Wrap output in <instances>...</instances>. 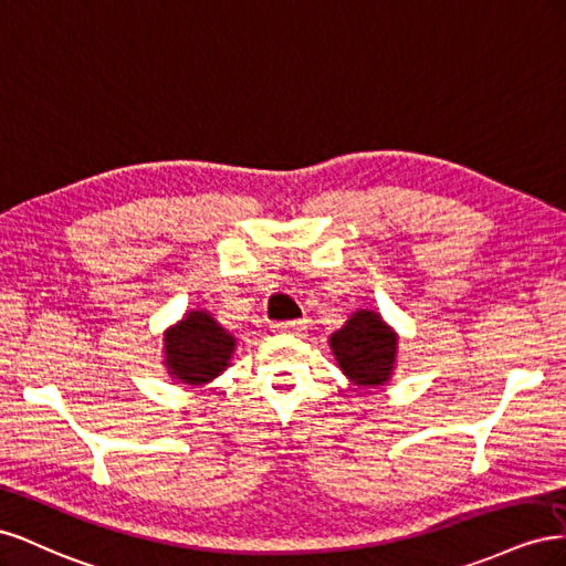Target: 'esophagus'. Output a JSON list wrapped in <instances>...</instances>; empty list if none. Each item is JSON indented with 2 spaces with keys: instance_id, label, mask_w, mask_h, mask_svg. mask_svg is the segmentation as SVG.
<instances>
[{
  "instance_id": "34e87169",
  "label": "esophagus",
  "mask_w": 566,
  "mask_h": 566,
  "mask_svg": "<svg viewBox=\"0 0 566 566\" xmlns=\"http://www.w3.org/2000/svg\"><path fill=\"white\" fill-rule=\"evenodd\" d=\"M305 325L308 322L305 319H292V322H277V325H272V329L277 334H292V336H298L305 332Z\"/></svg>"
}]
</instances>
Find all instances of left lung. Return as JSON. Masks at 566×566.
<instances>
[{
  "label": "left lung",
  "mask_w": 566,
  "mask_h": 566,
  "mask_svg": "<svg viewBox=\"0 0 566 566\" xmlns=\"http://www.w3.org/2000/svg\"><path fill=\"white\" fill-rule=\"evenodd\" d=\"M338 369L360 389H375L391 381L398 365V332L379 311L358 308L344 327L329 336Z\"/></svg>",
  "instance_id": "8db88e82"
}]
</instances>
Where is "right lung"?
Instances as JSON below:
<instances>
[{
	"label": "right lung",
	"instance_id": "1",
	"mask_svg": "<svg viewBox=\"0 0 566 566\" xmlns=\"http://www.w3.org/2000/svg\"><path fill=\"white\" fill-rule=\"evenodd\" d=\"M237 336L206 308H191L164 332V367L177 384L206 386L232 365Z\"/></svg>",
	"mask_w": 566,
	"mask_h": 566
}]
</instances>
